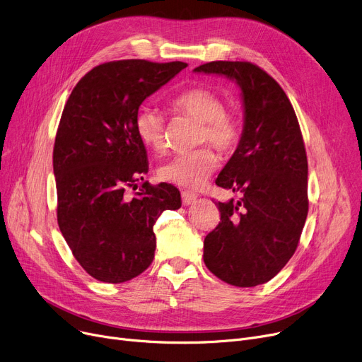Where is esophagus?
I'll return each instance as SVG.
<instances>
[{"label":"esophagus","instance_id":"esophagus-1","mask_svg":"<svg viewBox=\"0 0 362 362\" xmlns=\"http://www.w3.org/2000/svg\"><path fill=\"white\" fill-rule=\"evenodd\" d=\"M197 195L195 194H192V192H186V191H183L182 192V201H183V205H191V204H194L195 201H197Z\"/></svg>","mask_w":362,"mask_h":362}]
</instances>
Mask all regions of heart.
Wrapping results in <instances>:
<instances>
[{
  "label": "heart",
  "instance_id": "obj_1",
  "mask_svg": "<svg viewBox=\"0 0 362 362\" xmlns=\"http://www.w3.org/2000/svg\"><path fill=\"white\" fill-rule=\"evenodd\" d=\"M180 116L191 117L199 123L197 142H210L217 149L229 152L240 139V124L233 114L224 111V103L218 95L206 88H191L170 103ZM135 129L141 141L154 151H163L167 145V122L163 112L154 107H142L135 120ZM218 158L210 146H201L183 152L158 168L164 182L180 187H199L213 175Z\"/></svg>",
  "mask_w": 362,
  "mask_h": 362
}]
</instances>
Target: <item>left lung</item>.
<instances>
[{"label": "left lung", "mask_w": 362, "mask_h": 362, "mask_svg": "<svg viewBox=\"0 0 362 362\" xmlns=\"http://www.w3.org/2000/svg\"><path fill=\"white\" fill-rule=\"evenodd\" d=\"M197 73L223 74L242 90L243 130L216 180L240 192L218 202L220 223L204 240V262L220 280L252 288L292 258L308 214V161L295 110L272 76L248 62H211Z\"/></svg>", "instance_id": "left-lung-1"}]
</instances>
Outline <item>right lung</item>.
<instances>
[{
	"label": "right lung",
	"mask_w": 362,
	"mask_h": 362,
	"mask_svg": "<svg viewBox=\"0 0 362 362\" xmlns=\"http://www.w3.org/2000/svg\"><path fill=\"white\" fill-rule=\"evenodd\" d=\"M187 64L110 62L78 82L55 135L52 165L57 221L82 269L104 283H123L154 259V224L182 205L173 185L148 182L133 198L126 187L148 173L135 129L141 104Z\"/></svg>",
	"instance_id": "obj_1"
}]
</instances>
